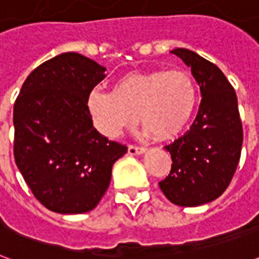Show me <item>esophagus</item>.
Returning <instances> with one entry per match:
<instances>
[{
  "label": "esophagus",
  "mask_w": 259,
  "mask_h": 259,
  "mask_svg": "<svg viewBox=\"0 0 259 259\" xmlns=\"http://www.w3.org/2000/svg\"><path fill=\"white\" fill-rule=\"evenodd\" d=\"M127 152H129V155H140L143 152H146V148L137 146H129L127 147Z\"/></svg>",
  "instance_id": "obj_1"
}]
</instances>
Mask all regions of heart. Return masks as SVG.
Returning <instances> with one entry per match:
<instances>
[{
  "instance_id": "1",
  "label": "heart",
  "mask_w": 259,
  "mask_h": 259,
  "mask_svg": "<svg viewBox=\"0 0 259 259\" xmlns=\"http://www.w3.org/2000/svg\"><path fill=\"white\" fill-rule=\"evenodd\" d=\"M197 104V87L186 70H152L119 79L112 93L94 89L85 97L91 123L105 137H118L140 123L157 140H170L183 132Z\"/></svg>"
}]
</instances>
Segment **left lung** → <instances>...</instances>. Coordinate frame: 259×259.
I'll use <instances>...</instances> for the list:
<instances>
[{"label": "left lung", "instance_id": "1", "mask_svg": "<svg viewBox=\"0 0 259 259\" xmlns=\"http://www.w3.org/2000/svg\"><path fill=\"white\" fill-rule=\"evenodd\" d=\"M170 53L190 66L202 98L190 130L165 146L172 168L159 187L176 205L198 206L228 189L239 165L243 126L237 97L222 70L190 50Z\"/></svg>", "mask_w": 259, "mask_h": 259}]
</instances>
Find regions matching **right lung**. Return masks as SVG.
Wrapping results in <instances>:
<instances>
[{
  "instance_id": "obj_1",
  "label": "right lung",
  "mask_w": 259,
  "mask_h": 259,
  "mask_svg": "<svg viewBox=\"0 0 259 259\" xmlns=\"http://www.w3.org/2000/svg\"><path fill=\"white\" fill-rule=\"evenodd\" d=\"M107 69L77 53L31 72L14 107V155L31 193L50 211L83 213L105 194L113 163L127 148L91 123L85 97Z\"/></svg>"
}]
</instances>
